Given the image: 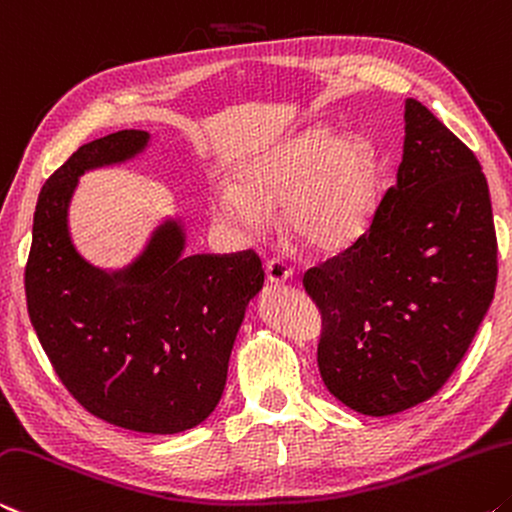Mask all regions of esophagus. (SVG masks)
<instances>
[{"label": "esophagus", "mask_w": 512, "mask_h": 512, "mask_svg": "<svg viewBox=\"0 0 512 512\" xmlns=\"http://www.w3.org/2000/svg\"><path fill=\"white\" fill-rule=\"evenodd\" d=\"M265 274L267 281L286 283L292 279V267L286 261H281V258H272V261L265 263Z\"/></svg>", "instance_id": "1"}]
</instances>
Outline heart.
Masks as SVG:
<instances>
[{"instance_id": "1", "label": "heart", "mask_w": 512, "mask_h": 512, "mask_svg": "<svg viewBox=\"0 0 512 512\" xmlns=\"http://www.w3.org/2000/svg\"><path fill=\"white\" fill-rule=\"evenodd\" d=\"M379 154L363 136L311 131L242 165L236 186L213 192L217 220L240 236L265 229V211L281 206V224L301 245L335 254L365 236L379 199Z\"/></svg>"}]
</instances>
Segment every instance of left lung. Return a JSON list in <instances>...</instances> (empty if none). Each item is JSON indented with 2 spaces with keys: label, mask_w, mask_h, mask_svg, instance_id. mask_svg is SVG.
Segmentation results:
<instances>
[{
  "label": "left lung",
  "mask_w": 512,
  "mask_h": 512,
  "mask_svg": "<svg viewBox=\"0 0 512 512\" xmlns=\"http://www.w3.org/2000/svg\"><path fill=\"white\" fill-rule=\"evenodd\" d=\"M397 183L356 245L304 274L322 313L317 365L331 395L372 417L431 399L492 304L497 236L476 156L406 99Z\"/></svg>",
  "instance_id": "left-lung-1"
}]
</instances>
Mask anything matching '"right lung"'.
Returning a JSON list of instances; mask_svg holds the SVG:
<instances>
[{
  "mask_svg": "<svg viewBox=\"0 0 512 512\" xmlns=\"http://www.w3.org/2000/svg\"><path fill=\"white\" fill-rule=\"evenodd\" d=\"M124 129L79 147L40 190L24 290L33 329L70 395L99 420L138 433L188 431L220 404L233 342L263 288L254 251L186 256L167 217L136 261L99 270L70 238L79 177L145 152Z\"/></svg>",
  "mask_w": 512,
  "mask_h": 512,
  "instance_id": "add662e5",
  "label": "right lung"
}]
</instances>
